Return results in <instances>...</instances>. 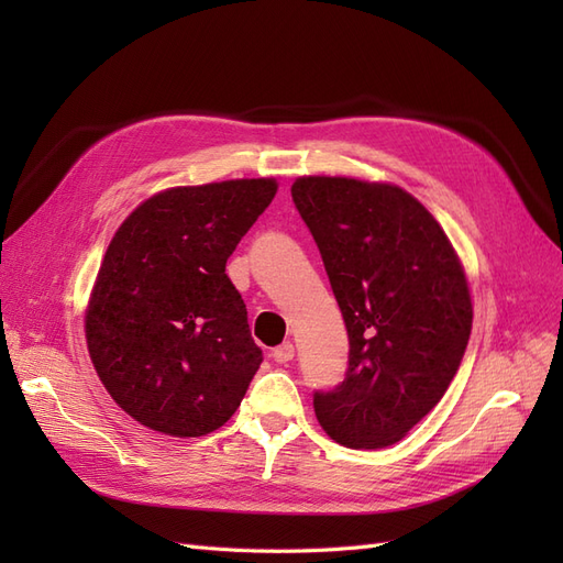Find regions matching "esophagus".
Wrapping results in <instances>:
<instances>
[{
	"label": "esophagus",
	"instance_id": "obj_1",
	"mask_svg": "<svg viewBox=\"0 0 563 563\" xmlns=\"http://www.w3.org/2000/svg\"><path fill=\"white\" fill-rule=\"evenodd\" d=\"M294 345L291 343H282L279 347L272 350V360H275L277 364H288L294 360Z\"/></svg>",
	"mask_w": 563,
	"mask_h": 563
}]
</instances>
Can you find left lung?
<instances>
[{
    "mask_svg": "<svg viewBox=\"0 0 563 563\" xmlns=\"http://www.w3.org/2000/svg\"><path fill=\"white\" fill-rule=\"evenodd\" d=\"M291 197L350 338L345 380L314 391L317 420L347 449L397 444L463 362L472 331L463 265L434 216L397 185L302 176Z\"/></svg>",
    "mask_w": 563,
    "mask_h": 563,
    "instance_id": "obj_1",
    "label": "left lung"
}]
</instances>
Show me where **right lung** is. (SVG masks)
I'll use <instances>...</instances> for the list:
<instances>
[{
  "instance_id": "add662e5",
  "label": "right lung",
  "mask_w": 563,
  "mask_h": 563,
  "mask_svg": "<svg viewBox=\"0 0 563 563\" xmlns=\"http://www.w3.org/2000/svg\"><path fill=\"white\" fill-rule=\"evenodd\" d=\"M275 178L172 187L112 236L87 310L98 378L150 430L201 437L240 408L263 362L225 263Z\"/></svg>"
}]
</instances>
